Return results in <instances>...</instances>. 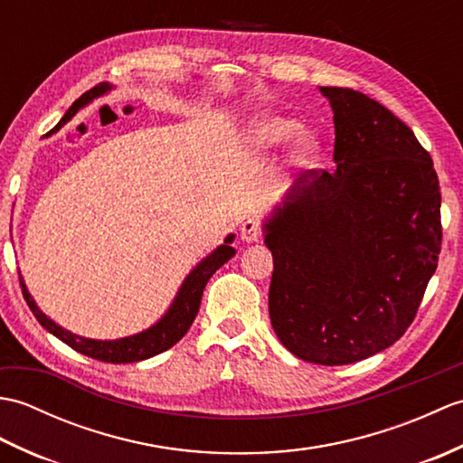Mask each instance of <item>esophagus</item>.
I'll list each match as a JSON object with an SVG mask.
<instances>
[{
	"mask_svg": "<svg viewBox=\"0 0 463 463\" xmlns=\"http://www.w3.org/2000/svg\"><path fill=\"white\" fill-rule=\"evenodd\" d=\"M260 237H262V229H260V224L257 221L249 219V221L242 222V226H241V239H242V242L254 244V242L260 241Z\"/></svg>",
	"mask_w": 463,
	"mask_h": 463,
	"instance_id": "esophagus-1",
	"label": "esophagus"
}]
</instances>
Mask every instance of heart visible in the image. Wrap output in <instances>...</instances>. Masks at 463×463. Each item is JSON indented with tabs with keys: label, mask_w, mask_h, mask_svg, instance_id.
I'll return each instance as SVG.
<instances>
[{
	"label": "heart",
	"mask_w": 463,
	"mask_h": 463,
	"mask_svg": "<svg viewBox=\"0 0 463 463\" xmlns=\"http://www.w3.org/2000/svg\"><path fill=\"white\" fill-rule=\"evenodd\" d=\"M298 131V123L277 115H259L249 121L244 131L249 151L264 156L277 151ZM320 155V139L312 131H302L292 143V159L300 165L312 163Z\"/></svg>",
	"instance_id": "1"
}]
</instances>
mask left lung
Segmentation results:
<instances>
[{
  "label": "left lung",
  "instance_id": "left-lung-1",
  "mask_svg": "<svg viewBox=\"0 0 463 463\" xmlns=\"http://www.w3.org/2000/svg\"><path fill=\"white\" fill-rule=\"evenodd\" d=\"M336 171H304L264 221L269 312L294 356L342 366L414 320L441 249L439 181L410 127L368 95L320 87Z\"/></svg>",
  "mask_w": 463,
  "mask_h": 463
}]
</instances>
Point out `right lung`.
I'll use <instances>...</instances> for the list:
<instances>
[{
  "instance_id": "1",
  "label": "right lung",
  "mask_w": 463,
  "mask_h": 463,
  "mask_svg": "<svg viewBox=\"0 0 463 463\" xmlns=\"http://www.w3.org/2000/svg\"><path fill=\"white\" fill-rule=\"evenodd\" d=\"M111 90H113L111 83H101V85L93 87V90H90L87 93H83L80 99L73 103L71 109L65 113V117L59 125H65L75 115L77 109L90 105L93 99H97V97H103ZM232 241H234V234H229L221 247H216L209 254V257H204L189 274H186V279L183 280L179 292H176L173 304L169 307V310L163 314L159 322L153 324V326H149L139 334H133V336H125V338H117V340L83 338V336H77V334L61 328L59 324H55L52 318H49L45 312L39 310L33 297L29 294V290L25 287L24 279L19 277V280H22L24 298L27 302V307L32 308L33 317L39 320V324H42L47 332H52L55 338L65 342L67 346H71L73 350L85 354V356L101 360V362H111V364L139 362V360L153 358V356H156V354L169 350L184 336L186 330L191 328L196 312H199L203 290L206 287V282H209L213 274L219 270L224 262H229L234 257V252H237L231 247Z\"/></svg>"
}]
</instances>
